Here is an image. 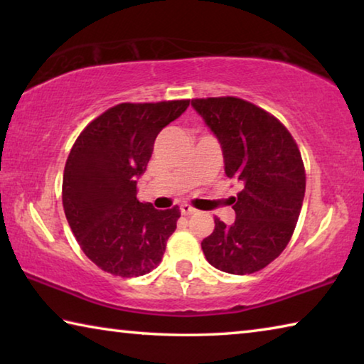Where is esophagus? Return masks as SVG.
I'll return each instance as SVG.
<instances>
[{
    "label": "esophagus",
    "mask_w": 364,
    "mask_h": 364,
    "mask_svg": "<svg viewBox=\"0 0 364 364\" xmlns=\"http://www.w3.org/2000/svg\"><path fill=\"white\" fill-rule=\"evenodd\" d=\"M180 210H181V215H184V217H189V215H194L197 210L194 207H191L189 204H183L181 207H180Z\"/></svg>",
    "instance_id": "esophagus-1"
}]
</instances>
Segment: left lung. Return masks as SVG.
Here are the masks:
<instances>
[{
	"label": "left lung",
	"mask_w": 364,
	"mask_h": 364,
	"mask_svg": "<svg viewBox=\"0 0 364 364\" xmlns=\"http://www.w3.org/2000/svg\"><path fill=\"white\" fill-rule=\"evenodd\" d=\"M223 151L225 173L242 183L231 197L236 220L202 241L207 262L230 274H250L279 257L292 237L305 196V168L297 144L267 110L239 97L193 100Z\"/></svg>",
	"instance_id": "obj_1"
}]
</instances>
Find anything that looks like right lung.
<instances>
[{
  "label": "right lung",
  "mask_w": 364,
  "mask_h": 364,
  "mask_svg": "<svg viewBox=\"0 0 364 364\" xmlns=\"http://www.w3.org/2000/svg\"><path fill=\"white\" fill-rule=\"evenodd\" d=\"M188 106V100L119 104L91 122L72 147L63 180L65 217L85 255L110 274L136 278L162 262L180 208L143 204L136 184L157 134Z\"/></svg>",
  "instance_id": "obj_1"
}]
</instances>
